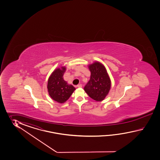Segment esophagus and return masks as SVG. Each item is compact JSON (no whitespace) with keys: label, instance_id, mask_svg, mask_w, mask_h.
<instances>
[{"label":"esophagus","instance_id":"esophagus-1","mask_svg":"<svg viewBox=\"0 0 160 160\" xmlns=\"http://www.w3.org/2000/svg\"><path fill=\"white\" fill-rule=\"evenodd\" d=\"M82 85H81V84H79V85H77V88H82Z\"/></svg>","mask_w":160,"mask_h":160}]
</instances>
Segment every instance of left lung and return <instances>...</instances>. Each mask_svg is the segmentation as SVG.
Segmentation results:
<instances>
[{"label":"left lung","instance_id":"8db88e82","mask_svg":"<svg viewBox=\"0 0 160 160\" xmlns=\"http://www.w3.org/2000/svg\"><path fill=\"white\" fill-rule=\"evenodd\" d=\"M90 78L84 88L88 96L97 102L105 98L111 88V81L105 66L95 61L88 66Z\"/></svg>","mask_w":160,"mask_h":160}]
</instances>
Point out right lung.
I'll list each match as a JSON object with an SVG mask.
<instances>
[{"label": "right lung", "instance_id": "right-lung-1", "mask_svg": "<svg viewBox=\"0 0 160 160\" xmlns=\"http://www.w3.org/2000/svg\"><path fill=\"white\" fill-rule=\"evenodd\" d=\"M66 70L65 66L55 69L48 79V94L54 101L60 103H65L75 90L72 85L68 84L63 79Z\"/></svg>", "mask_w": 160, "mask_h": 160}]
</instances>
